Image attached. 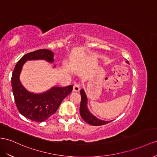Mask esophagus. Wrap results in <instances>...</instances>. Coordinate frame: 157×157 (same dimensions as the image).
<instances>
[{
  "mask_svg": "<svg viewBox=\"0 0 157 157\" xmlns=\"http://www.w3.org/2000/svg\"><path fill=\"white\" fill-rule=\"evenodd\" d=\"M80 89H81V86H80L79 83H75L73 87V91L78 92L79 91Z\"/></svg>",
  "mask_w": 157,
  "mask_h": 157,
  "instance_id": "esophagus-1",
  "label": "esophagus"
}]
</instances>
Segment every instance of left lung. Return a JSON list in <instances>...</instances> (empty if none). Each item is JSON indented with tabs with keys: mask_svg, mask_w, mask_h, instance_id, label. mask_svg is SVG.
Here are the masks:
<instances>
[{
	"mask_svg": "<svg viewBox=\"0 0 157 157\" xmlns=\"http://www.w3.org/2000/svg\"><path fill=\"white\" fill-rule=\"evenodd\" d=\"M126 62L128 63V61H126ZM80 94H81V103H80L79 107V113L82 119L85 121L86 123L93 126H99L109 123L112 121H105L98 119L97 117H95L94 115H92L87 109V98L86 93L84 92V90H81V91H80Z\"/></svg>",
	"mask_w": 157,
	"mask_h": 157,
	"instance_id": "obj_1",
	"label": "left lung"
}]
</instances>
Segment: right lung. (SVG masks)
I'll list each match as a JSON object with an SVG mask.
<instances>
[{"label": "right lung", "mask_w": 157, "mask_h": 157, "mask_svg": "<svg viewBox=\"0 0 157 157\" xmlns=\"http://www.w3.org/2000/svg\"><path fill=\"white\" fill-rule=\"evenodd\" d=\"M44 59L53 63L54 52L42 49L23 56L15 66L11 78L12 89L16 105L18 111L25 117L34 121L42 122L54 114L62 101L73 90V86L65 87H53L42 94H33L27 91L20 81L22 67L28 60Z\"/></svg>", "instance_id": "add662e5"}]
</instances>
